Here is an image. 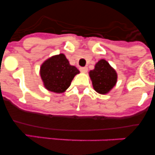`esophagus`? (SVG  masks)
I'll use <instances>...</instances> for the list:
<instances>
[{
    "mask_svg": "<svg viewBox=\"0 0 155 155\" xmlns=\"http://www.w3.org/2000/svg\"><path fill=\"white\" fill-rule=\"evenodd\" d=\"M80 71H81V72H83V73H86L87 71V68H80Z\"/></svg>",
    "mask_w": 155,
    "mask_h": 155,
    "instance_id": "1",
    "label": "esophagus"
}]
</instances>
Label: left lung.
<instances>
[{
    "label": "left lung",
    "instance_id": "1",
    "mask_svg": "<svg viewBox=\"0 0 155 155\" xmlns=\"http://www.w3.org/2000/svg\"><path fill=\"white\" fill-rule=\"evenodd\" d=\"M89 76L94 89L99 94H107L116 84L117 74L107 61L102 59L94 69L89 71Z\"/></svg>",
    "mask_w": 155,
    "mask_h": 155
}]
</instances>
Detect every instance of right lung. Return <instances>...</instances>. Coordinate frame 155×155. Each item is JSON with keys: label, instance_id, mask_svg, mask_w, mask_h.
<instances>
[{"label": "right lung", "instance_id": "right-lung-1", "mask_svg": "<svg viewBox=\"0 0 155 155\" xmlns=\"http://www.w3.org/2000/svg\"><path fill=\"white\" fill-rule=\"evenodd\" d=\"M79 73L78 69L71 66L63 53L47 59L40 67V76L44 87L56 93L64 92L75 75Z\"/></svg>", "mask_w": 155, "mask_h": 155}]
</instances>
